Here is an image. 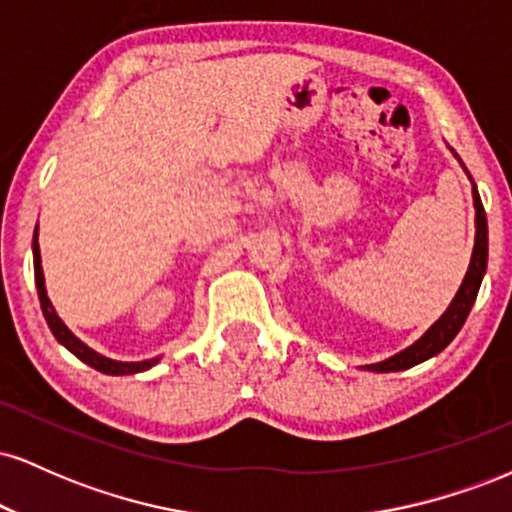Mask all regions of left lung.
Instances as JSON below:
<instances>
[{
  "label": "left lung",
  "mask_w": 512,
  "mask_h": 512,
  "mask_svg": "<svg viewBox=\"0 0 512 512\" xmlns=\"http://www.w3.org/2000/svg\"><path fill=\"white\" fill-rule=\"evenodd\" d=\"M452 154H455V151H452ZM455 158L460 161V156L457 154ZM460 166L464 168L462 161ZM464 173H467V168H464ZM467 178L472 180V175L467 173ZM472 197H474V209H477V216H474V228H477V233H474L472 260H469L467 274H464L460 289H457L455 298H452V303L448 305V310H445V313L440 315L414 344L407 346V349H402L399 354L385 358V361L380 363L361 366L363 370H373V373H397V370L419 366V363H424L428 358L440 354V351H443L445 346L457 337V332L462 330L469 310H472L474 301H477L481 279H484L486 274V262H489V226H486L484 204H481V197L477 192V185H474V180H472Z\"/></svg>",
  "instance_id": "left-lung-1"
}]
</instances>
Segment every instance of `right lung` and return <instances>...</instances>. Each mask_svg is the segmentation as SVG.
I'll return each mask as SVG.
<instances>
[{
  "instance_id": "add662e5",
  "label": "right lung",
  "mask_w": 512,
  "mask_h": 512,
  "mask_svg": "<svg viewBox=\"0 0 512 512\" xmlns=\"http://www.w3.org/2000/svg\"><path fill=\"white\" fill-rule=\"evenodd\" d=\"M33 269H35V289H38V298H40V308H43L45 320H48V327L55 334V339L60 342L64 349H69L72 354L79 358V361L88 363L91 368L101 370L105 375H134L142 373V370H149L151 366H156L161 361V356L156 358H146V361H115V358H108L98 351H93L91 346L81 342L76 334L69 330L67 325L62 322V317L57 315V310L52 308L50 298H48V289H45V274H43V264H40V245H38V228L33 233Z\"/></svg>"
}]
</instances>
